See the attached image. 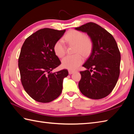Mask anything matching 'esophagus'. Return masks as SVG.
I'll list each match as a JSON object with an SVG mask.
<instances>
[{
	"instance_id": "1",
	"label": "esophagus",
	"mask_w": 134,
	"mask_h": 134,
	"mask_svg": "<svg viewBox=\"0 0 134 134\" xmlns=\"http://www.w3.org/2000/svg\"><path fill=\"white\" fill-rule=\"evenodd\" d=\"M75 71H72V70H69V74H72L74 73V72Z\"/></svg>"
}]
</instances>
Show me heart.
<instances>
[{
    "label": "heart",
    "instance_id": "1",
    "mask_svg": "<svg viewBox=\"0 0 134 134\" xmlns=\"http://www.w3.org/2000/svg\"><path fill=\"white\" fill-rule=\"evenodd\" d=\"M64 40L69 45H75L74 55L65 56L63 59L62 65L64 69L70 70H75L83 61V57L89 55L93 47L92 41L89 37L85 35L83 33L78 30H70L64 37ZM53 51L59 58H62L65 53V47L64 42L61 40L55 42L53 46Z\"/></svg>",
    "mask_w": 134,
    "mask_h": 134
}]
</instances>
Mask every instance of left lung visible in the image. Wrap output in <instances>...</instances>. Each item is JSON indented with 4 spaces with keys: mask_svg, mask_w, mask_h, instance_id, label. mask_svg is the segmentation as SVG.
<instances>
[{
    "mask_svg": "<svg viewBox=\"0 0 134 134\" xmlns=\"http://www.w3.org/2000/svg\"><path fill=\"white\" fill-rule=\"evenodd\" d=\"M86 33L92 41L91 55L83 65L78 86L81 92L91 99H101L115 87L120 75V53L114 37L98 25L89 22L75 27Z\"/></svg>",
    "mask_w": 134,
    "mask_h": 134,
    "instance_id": "left-lung-1",
    "label": "left lung"
}]
</instances>
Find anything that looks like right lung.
<instances>
[{
  "label": "right lung",
  "instance_id": "obj_1",
  "mask_svg": "<svg viewBox=\"0 0 134 134\" xmlns=\"http://www.w3.org/2000/svg\"><path fill=\"white\" fill-rule=\"evenodd\" d=\"M65 30L49 28L38 30L26 39L18 59L21 80L25 90L35 101H52L60 95L67 70L52 73L61 64L53 46Z\"/></svg>",
  "mask_w": 134,
  "mask_h": 134
}]
</instances>
